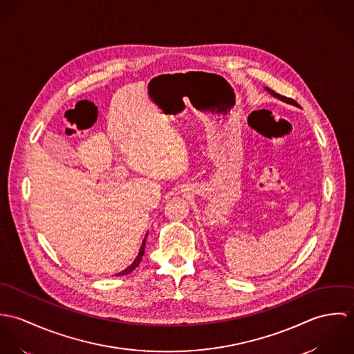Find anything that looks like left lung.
Returning <instances> with one entry per match:
<instances>
[{
  "label": "left lung",
  "instance_id": "1",
  "mask_svg": "<svg viewBox=\"0 0 354 354\" xmlns=\"http://www.w3.org/2000/svg\"><path fill=\"white\" fill-rule=\"evenodd\" d=\"M266 90H267L271 95H274L275 98H278V100H281V101L286 102V103H290V104H296V106H297V102L295 101V100L288 98V97H283V95H281V94H277L275 91H272V90L268 88V87H266Z\"/></svg>",
  "mask_w": 354,
  "mask_h": 354
}]
</instances>
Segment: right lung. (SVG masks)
Segmentation results:
<instances>
[{
	"label": "right lung",
	"mask_w": 354,
	"mask_h": 354,
	"mask_svg": "<svg viewBox=\"0 0 354 354\" xmlns=\"http://www.w3.org/2000/svg\"><path fill=\"white\" fill-rule=\"evenodd\" d=\"M147 237V236H146ZM145 247H146V239H145V241H143V244H142V248H140V252L138 254V257L135 259V261L128 267V268H125L124 271H121V272H118V274H115L117 277H120V275H127V274H129V272H132L139 264H140V261H142V256L145 254Z\"/></svg>",
	"instance_id": "right-lung-1"
}]
</instances>
